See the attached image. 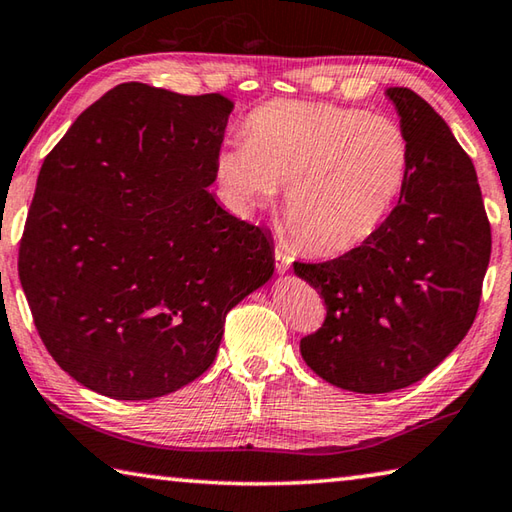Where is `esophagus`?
I'll list each match as a JSON object with an SVG mask.
<instances>
[{
	"instance_id": "1",
	"label": "esophagus",
	"mask_w": 512,
	"mask_h": 512,
	"mask_svg": "<svg viewBox=\"0 0 512 512\" xmlns=\"http://www.w3.org/2000/svg\"><path fill=\"white\" fill-rule=\"evenodd\" d=\"M291 264H293L291 253H288V250L282 248V246H275V266H277V271L286 273L288 268H291Z\"/></svg>"
}]
</instances>
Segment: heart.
I'll use <instances>...</instances> for the list:
<instances>
[{
    "label": "heart",
    "instance_id": "b5f03b06",
    "mask_svg": "<svg viewBox=\"0 0 512 512\" xmlns=\"http://www.w3.org/2000/svg\"><path fill=\"white\" fill-rule=\"evenodd\" d=\"M407 174L410 141L394 118L331 102H268L248 116L244 141L217 156V179L237 208L286 188V226L324 255L374 237Z\"/></svg>",
    "mask_w": 512,
    "mask_h": 512
}]
</instances>
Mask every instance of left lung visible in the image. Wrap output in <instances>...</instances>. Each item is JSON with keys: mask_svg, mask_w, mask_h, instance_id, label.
<instances>
[{"mask_svg": "<svg viewBox=\"0 0 512 512\" xmlns=\"http://www.w3.org/2000/svg\"><path fill=\"white\" fill-rule=\"evenodd\" d=\"M410 141L396 208L365 244L320 264L295 262L324 297L322 327L300 340L315 374L356 394L425 378L466 338L490 262L477 172L450 127L407 87H389Z\"/></svg>", "mask_w": 512, "mask_h": 512, "instance_id": "1", "label": "left lung"}]
</instances>
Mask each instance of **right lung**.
<instances>
[{
	"instance_id": "1",
	"label": "right lung",
	"mask_w": 512,
	"mask_h": 512,
	"mask_svg": "<svg viewBox=\"0 0 512 512\" xmlns=\"http://www.w3.org/2000/svg\"><path fill=\"white\" fill-rule=\"evenodd\" d=\"M232 102L125 82L42 163L20 282L53 360L118 401L172 394L215 362L226 315L271 280L273 239L208 188Z\"/></svg>"
}]
</instances>
